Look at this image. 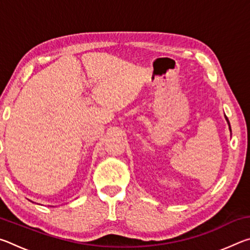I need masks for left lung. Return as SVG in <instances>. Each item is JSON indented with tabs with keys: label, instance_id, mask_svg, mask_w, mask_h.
Returning a JSON list of instances; mask_svg holds the SVG:
<instances>
[{
	"label": "left lung",
	"instance_id": "left-lung-1",
	"mask_svg": "<svg viewBox=\"0 0 250 250\" xmlns=\"http://www.w3.org/2000/svg\"><path fill=\"white\" fill-rule=\"evenodd\" d=\"M225 119H226V121H227V124H228V126H229V131H230V134H231V128H230V124H229V121H228V118L225 116Z\"/></svg>",
	"mask_w": 250,
	"mask_h": 250
}]
</instances>
